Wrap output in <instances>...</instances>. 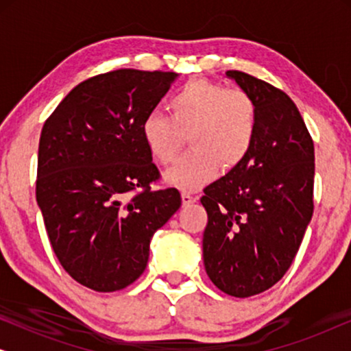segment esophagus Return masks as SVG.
<instances>
[{"label": "esophagus", "mask_w": 351, "mask_h": 351, "mask_svg": "<svg viewBox=\"0 0 351 351\" xmlns=\"http://www.w3.org/2000/svg\"><path fill=\"white\" fill-rule=\"evenodd\" d=\"M195 201H196V196L195 195L189 193V191H184V193H182V203H184V206L195 203Z\"/></svg>", "instance_id": "34e87169"}]
</instances>
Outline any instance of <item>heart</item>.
I'll return each instance as SVG.
<instances>
[{"mask_svg": "<svg viewBox=\"0 0 351 351\" xmlns=\"http://www.w3.org/2000/svg\"><path fill=\"white\" fill-rule=\"evenodd\" d=\"M169 114L150 112L141 132L153 160L166 166L176 160L189 134L191 150L169 171L166 180L180 190H196L217 174L246 160L257 136V105L243 89L208 80H190L167 100Z\"/></svg>", "mask_w": 351, "mask_h": 351, "instance_id": "b5f03b06", "label": "heart"}]
</instances>
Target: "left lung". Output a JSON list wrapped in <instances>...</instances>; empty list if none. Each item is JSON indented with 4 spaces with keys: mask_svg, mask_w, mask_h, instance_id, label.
I'll use <instances>...</instances> for the list:
<instances>
[{
    "mask_svg": "<svg viewBox=\"0 0 351 351\" xmlns=\"http://www.w3.org/2000/svg\"><path fill=\"white\" fill-rule=\"evenodd\" d=\"M257 105L251 153L204 189V268L225 294L251 297L285 276L313 215L315 147L304 118L281 89L228 70Z\"/></svg>",
    "mask_w": 351,
    "mask_h": 351,
    "instance_id": "obj_1",
    "label": "left lung"
}]
</instances>
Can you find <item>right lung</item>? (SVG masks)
I'll list each match as a JSON object with an SVG mask.
<instances>
[{"mask_svg": "<svg viewBox=\"0 0 351 351\" xmlns=\"http://www.w3.org/2000/svg\"><path fill=\"white\" fill-rule=\"evenodd\" d=\"M174 71L113 70L80 83L43 126L36 201L64 270L89 289H124L142 275L150 239L180 208L179 190H152L160 171L141 124Z\"/></svg>", "mask_w": 351, "mask_h": 351, "instance_id": "obj_1", "label": "right lung"}]
</instances>
